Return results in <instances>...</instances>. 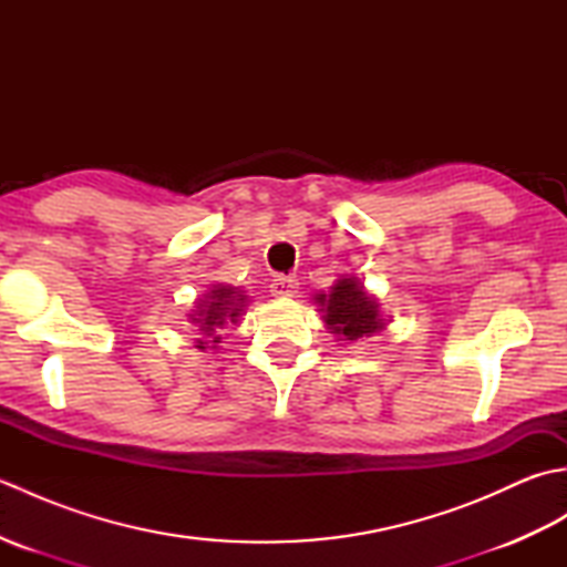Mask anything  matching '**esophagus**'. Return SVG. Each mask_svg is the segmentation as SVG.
Segmentation results:
<instances>
[{"instance_id":"34e87169","label":"esophagus","mask_w":567,"mask_h":567,"mask_svg":"<svg viewBox=\"0 0 567 567\" xmlns=\"http://www.w3.org/2000/svg\"><path fill=\"white\" fill-rule=\"evenodd\" d=\"M297 280L295 277H290V275H277L275 280L270 282V292H272V297H282V299H287V297H295L297 295Z\"/></svg>"}]
</instances>
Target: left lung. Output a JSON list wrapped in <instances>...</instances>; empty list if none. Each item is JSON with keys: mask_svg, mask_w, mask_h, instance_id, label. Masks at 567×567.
<instances>
[{"mask_svg": "<svg viewBox=\"0 0 567 567\" xmlns=\"http://www.w3.org/2000/svg\"><path fill=\"white\" fill-rule=\"evenodd\" d=\"M317 302L321 305L327 327L341 341H358L384 327L375 297H370L355 277H341V280H336L331 292L319 295Z\"/></svg>", "mask_w": 567, "mask_h": 567, "instance_id": "8db88e82", "label": "left lung"}]
</instances>
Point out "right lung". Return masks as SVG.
<instances>
[{
  "instance_id": "1",
  "label": "right lung",
  "mask_w": 567,
  "mask_h": 567,
  "mask_svg": "<svg viewBox=\"0 0 567 567\" xmlns=\"http://www.w3.org/2000/svg\"><path fill=\"white\" fill-rule=\"evenodd\" d=\"M246 307V295L228 285H216L212 292L202 299L195 315H192V323H197L204 336H212V343H221V336L216 331L224 329L226 321H238V315ZM197 348H204V341H199Z\"/></svg>"
}]
</instances>
